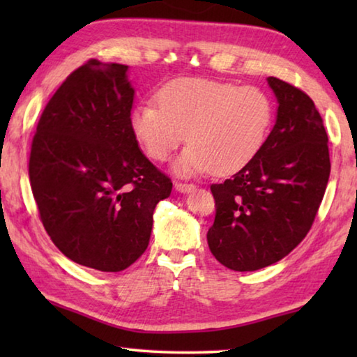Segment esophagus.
<instances>
[{
	"label": "esophagus",
	"instance_id": "34e87169",
	"mask_svg": "<svg viewBox=\"0 0 357 357\" xmlns=\"http://www.w3.org/2000/svg\"><path fill=\"white\" fill-rule=\"evenodd\" d=\"M174 187H176V190L181 193H190L197 189L193 184H185V183H176L174 184Z\"/></svg>",
	"mask_w": 357,
	"mask_h": 357
}]
</instances>
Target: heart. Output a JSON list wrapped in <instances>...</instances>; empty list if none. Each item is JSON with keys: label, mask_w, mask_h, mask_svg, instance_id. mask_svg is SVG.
I'll return each instance as SVG.
<instances>
[{"label": "heart", "mask_w": 357, "mask_h": 357, "mask_svg": "<svg viewBox=\"0 0 357 357\" xmlns=\"http://www.w3.org/2000/svg\"><path fill=\"white\" fill-rule=\"evenodd\" d=\"M157 102L132 108V135L151 159L165 160L189 140L173 170L181 176L236 173L255 159L274 121L273 99L258 86L209 78H179Z\"/></svg>", "instance_id": "obj_1"}]
</instances>
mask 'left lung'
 <instances>
[{
	"label": "left lung",
	"instance_id": "obj_1",
	"mask_svg": "<svg viewBox=\"0 0 357 357\" xmlns=\"http://www.w3.org/2000/svg\"><path fill=\"white\" fill-rule=\"evenodd\" d=\"M268 84L277 116L264 146L225 183L211 185L209 250L239 273L280 261L305 238L331 173L328 134L313 100L275 77Z\"/></svg>",
	"mask_w": 357,
	"mask_h": 357
}]
</instances>
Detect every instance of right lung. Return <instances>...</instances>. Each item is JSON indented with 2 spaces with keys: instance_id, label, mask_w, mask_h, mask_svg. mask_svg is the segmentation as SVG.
<instances>
[{
  "instance_id": "add662e5",
  "label": "right lung",
  "mask_w": 357,
  "mask_h": 357,
  "mask_svg": "<svg viewBox=\"0 0 357 357\" xmlns=\"http://www.w3.org/2000/svg\"><path fill=\"white\" fill-rule=\"evenodd\" d=\"M129 66L91 59L66 78L39 119L29 181L40 220L72 261L119 273L146 250L172 181L132 135Z\"/></svg>"
}]
</instances>
